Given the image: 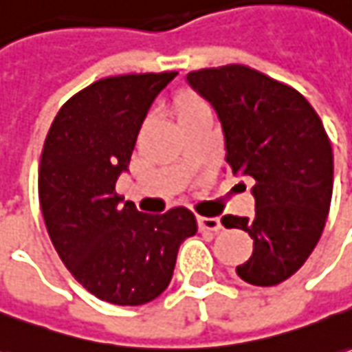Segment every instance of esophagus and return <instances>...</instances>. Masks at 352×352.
<instances>
[{"label":"esophagus","mask_w":352,"mask_h":352,"mask_svg":"<svg viewBox=\"0 0 352 352\" xmlns=\"http://www.w3.org/2000/svg\"><path fill=\"white\" fill-rule=\"evenodd\" d=\"M198 227L200 231H219L221 221L219 217H198Z\"/></svg>","instance_id":"obj_1"}]
</instances>
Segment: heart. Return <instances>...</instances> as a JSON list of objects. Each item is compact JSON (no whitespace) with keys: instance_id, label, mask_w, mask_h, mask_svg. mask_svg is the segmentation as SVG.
Segmentation results:
<instances>
[{"instance_id":"b5f03b06","label":"heart","mask_w":352,"mask_h":352,"mask_svg":"<svg viewBox=\"0 0 352 352\" xmlns=\"http://www.w3.org/2000/svg\"><path fill=\"white\" fill-rule=\"evenodd\" d=\"M206 107L208 104L200 96H196L195 92H188V90L177 92L171 100V111L175 113L179 121L185 119L186 116H192L196 111H200V109H206Z\"/></svg>"}]
</instances>
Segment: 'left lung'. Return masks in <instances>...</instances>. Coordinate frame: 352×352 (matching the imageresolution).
I'll return each instance as SVG.
<instances>
[{"instance_id": "1", "label": "left lung", "mask_w": 352, "mask_h": 352, "mask_svg": "<svg viewBox=\"0 0 352 352\" xmlns=\"http://www.w3.org/2000/svg\"><path fill=\"white\" fill-rule=\"evenodd\" d=\"M186 78L217 111L229 169L254 179V217H221L254 245L236 276L277 285L307 262L326 226L333 152L324 123L298 90L252 67L198 69Z\"/></svg>"}]
</instances>
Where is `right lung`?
I'll list each match as a JSON object with an SVG mask.
<instances>
[{
  "instance_id": "1",
  "label": "right lung",
  "mask_w": 352,
  "mask_h": 352,
  "mask_svg": "<svg viewBox=\"0 0 352 352\" xmlns=\"http://www.w3.org/2000/svg\"><path fill=\"white\" fill-rule=\"evenodd\" d=\"M175 75L107 76L82 88L59 109L40 157V208L57 254L88 293L119 307L162 295L179 245L196 233L186 208L142 214L116 192L148 109Z\"/></svg>"
}]
</instances>
